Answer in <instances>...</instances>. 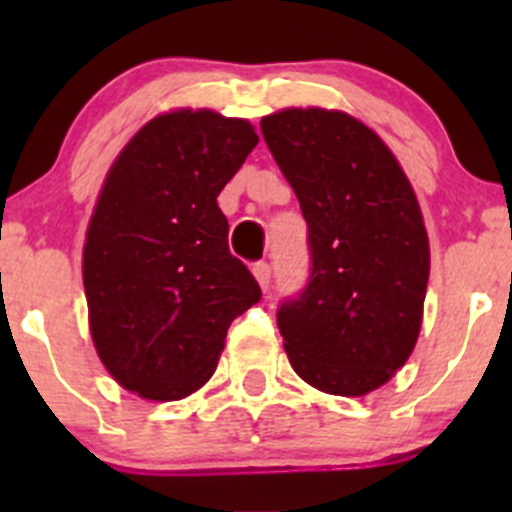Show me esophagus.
<instances>
[{
	"instance_id": "1",
	"label": "esophagus",
	"mask_w": 512,
	"mask_h": 512,
	"mask_svg": "<svg viewBox=\"0 0 512 512\" xmlns=\"http://www.w3.org/2000/svg\"><path fill=\"white\" fill-rule=\"evenodd\" d=\"M252 275H255V280L260 282L262 289L270 287V280H272V267L267 265V262H255V267H252Z\"/></svg>"
}]
</instances>
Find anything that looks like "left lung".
Wrapping results in <instances>:
<instances>
[{"label":"left lung","mask_w":512,"mask_h":512,"mask_svg":"<svg viewBox=\"0 0 512 512\" xmlns=\"http://www.w3.org/2000/svg\"><path fill=\"white\" fill-rule=\"evenodd\" d=\"M262 138L307 220V285L277 309L292 369L314 389L364 396L416 347L428 235L399 160L349 113L287 108Z\"/></svg>","instance_id":"8db88e82"}]
</instances>
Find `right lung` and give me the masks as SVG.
I'll list each match as a JSON object with an SVG mask.
<instances>
[{
	"label": "right lung",
	"mask_w": 512,
	"mask_h": 512,
	"mask_svg": "<svg viewBox=\"0 0 512 512\" xmlns=\"http://www.w3.org/2000/svg\"><path fill=\"white\" fill-rule=\"evenodd\" d=\"M257 141L242 118L180 108L148 121L103 180L84 245L89 327L108 374L143 399L198 391L232 319L260 302L218 208Z\"/></svg>",
	"instance_id": "1"
}]
</instances>
